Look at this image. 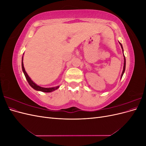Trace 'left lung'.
<instances>
[{
  "mask_svg": "<svg viewBox=\"0 0 146 146\" xmlns=\"http://www.w3.org/2000/svg\"><path fill=\"white\" fill-rule=\"evenodd\" d=\"M119 43L120 44V45L121 46V48H122V52H123V47H122V45L121 44V43L120 42H119ZM123 60H124V61H123V70H122V74H121V78H122V76H123V73H124L125 72V64H126V60H125V57L124 56V55H123Z\"/></svg>",
  "mask_w": 146,
  "mask_h": 146,
  "instance_id": "left-lung-1",
  "label": "left lung"
}]
</instances>
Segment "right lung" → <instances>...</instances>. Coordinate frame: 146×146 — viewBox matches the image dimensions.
I'll return each instance as SVG.
<instances>
[{
    "instance_id": "add662e5",
    "label": "right lung",
    "mask_w": 146,
    "mask_h": 146,
    "mask_svg": "<svg viewBox=\"0 0 146 146\" xmlns=\"http://www.w3.org/2000/svg\"><path fill=\"white\" fill-rule=\"evenodd\" d=\"M22 69H23V72L25 75V77L26 79H27V80L29 84L30 85L31 87L33 88L34 90H36V91H39L44 92H50L54 91L58 89V88H59L60 86H55V87H52V88H44V87H41V86H39L37 85L36 83L33 82L32 80V79H31L30 78V77L28 76V74H27V72H26L25 68L24 67L23 56V57H22Z\"/></svg>"
}]
</instances>
